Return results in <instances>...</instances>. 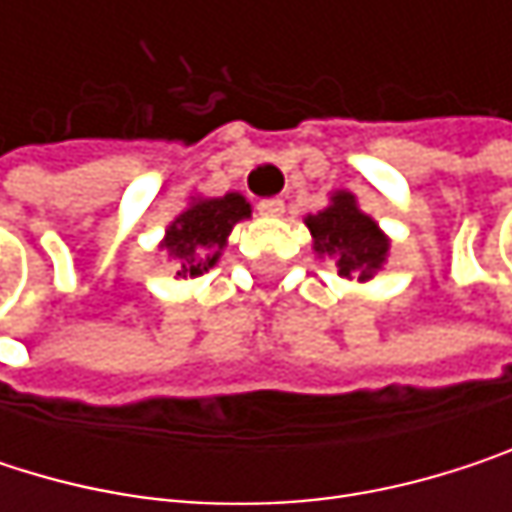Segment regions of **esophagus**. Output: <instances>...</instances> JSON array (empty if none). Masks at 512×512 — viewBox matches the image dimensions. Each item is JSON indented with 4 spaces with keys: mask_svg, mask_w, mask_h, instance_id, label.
<instances>
[{
    "mask_svg": "<svg viewBox=\"0 0 512 512\" xmlns=\"http://www.w3.org/2000/svg\"><path fill=\"white\" fill-rule=\"evenodd\" d=\"M257 213H260V216L275 219V216H281V213H284V201H281V198H263V201L257 204Z\"/></svg>",
    "mask_w": 512,
    "mask_h": 512,
    "instance_id": "obj_1",
    "label": "esophagus"
}]
</instances>
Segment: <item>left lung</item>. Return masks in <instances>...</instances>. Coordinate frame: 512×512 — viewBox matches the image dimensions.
<instances>
[{"mask_svg":"<svg viewBox=\"0 0 512 512\" xmlns=\"http://www.w3.org/2000/svg\"><path fill=\"white\" fill-rule=\"evenodd\" d=\"M305 225L311 231L314 255L329 257L338 266L341 278L370 281L388 263V234L373 216L358 207V198L347 189L332 192L329 207H323L320 213H308Z\"/></svg>","mask_w":512,"mask_h":512,"instance_id":"8db88e82","label":"left lung"}]
</instances>
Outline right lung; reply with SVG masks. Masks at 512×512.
Here are the masks:
<instances>
[{
    "label": "right lung",
    "instance_id": "1",
    "mask_svg": "<svg viewBox=\"0 0 512 512\" xmlns=\"http://www.w3.org/2000/svg\"><path fill=\"white\" fill-rule=\"evenodd\" d=\"M243 219H252V204L240 192H225L219 198L192 195L159 240V252L174 260V278H198L213 269L234 225Z\"/></svg>",
    "mask_w": 512,
    "mask_h": 512
}]
</instances>
